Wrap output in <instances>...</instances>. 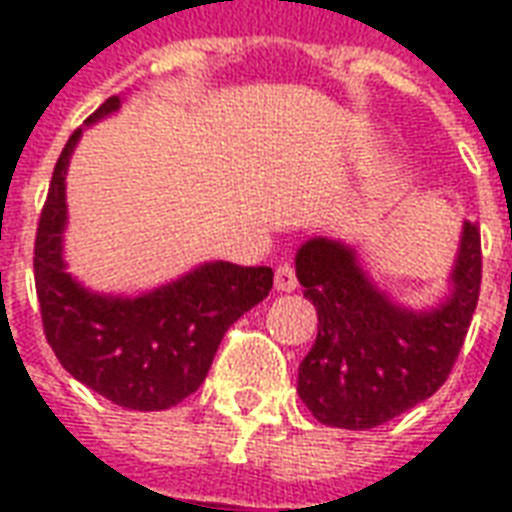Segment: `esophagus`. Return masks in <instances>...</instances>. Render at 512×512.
Wrapping results in <instances>:
<instances>
[{"label":"esophagus","instance_id":"obj_1","mask_svg":"<svg viewBox=\"0 0 512 512\" xmlns=\"http://www.w3.org/2000/svg\"><path fill=\"white\" fill-rule=\"evenodd\" d=\"M276 289H279V292H295L297 276H295V268H292V265L284 263L276 268Z\"/></svg>","mask_w":512,"mask_h":512}]
</instances>
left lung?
Listing matches in <instances>:
<instances>
[{"label": "left lung", "instance_id": "1", "mask_svg": "<svg viewBox=\"0 0 512 512\" xmlns=\"http://www.w3.org/2000/svg\"><path fill=\"white\" fill-rule=\"evenodd\" d=\"M295 271L319 313L297 393L321 425L369 430L433 396L452 372L481 289V231L462 223L449 292L428 311L377 287L345 241L308 239Z\"/></svg>", "mask_w": 512, "mask_h": 512}]
</instances>
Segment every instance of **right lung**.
<instances>
[{
	"label": "right lung",
	"instance_id": "add662e5",
	"mask_svg": "<svg viewBox=\"0 0 512 512\" xmlns=\"http://www.w3.org/2000/svg\"><path fill=\"white\" fill-rule=\"evenodd\" d=\"M108 98L84 127L116 114ZM84 127L68 138L50 180L34 244L36 297L44 335L74 380L138 412H162L199 390L217 345L273 287L271 268L201 263L180 279L135 297L103 295L66 271V175Z\"/></svg>",
	"mask_w": 512,
	"mask_h": 512
}]
</instances>
